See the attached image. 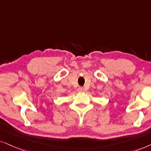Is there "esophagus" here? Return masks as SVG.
Wrapping results in <instances>:
<instances>
[{
  "label": "esophagus",
  "instance_id": "obj_1",
  "mask_svg": "<svg viewBox=\"0 0 151 151\" xmlns=\"http://www.w3.org/2000/svg\"><path fill=\"white\" fill-rule=\"evenodd\" d=\"M77 90H78V92H83L84 91H85L84 88H82V87H79V88H78Z\"/></svg>",
  "mask_w": 151,
  "mask_h": 151
}]
</instances>
